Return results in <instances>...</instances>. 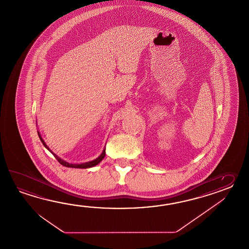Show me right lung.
Here are the masks:
<instances>
[{"mask_svg": "<svg viewBox=\"0 0 249 249\" xmlns=\"http://www.w3.org/2000/svg\"><path fill=\"white\" fill-rule=\"evenodd\" d=\"M37 132L38 136L40 138V140H41V142H42V144H43V146H44L45 148H47L48 150H49L51 153L53 154V156H54V157L56 158V159L58 160V162H59V164H62V165L66 166V167H72V168H90V167L95 166L97 164H100L101 160L104 159V157H105V155H106V151H105V148H104V149H103V151H102V153L101 154V156H100L99 158H97V159H94V160H92V161L86 162V163H84V164H71V163H68V162L64 161L63 159H59L56 154L53 153V151H52V150L49 148L47 145H46V143L44 142V141L42 140L41 134L39 133L38 131Z\"/></svg>", "mask_w": 249, "mask_h": 249, "instance_id": "add662e5", "label": "right lung"}]
</instances>
